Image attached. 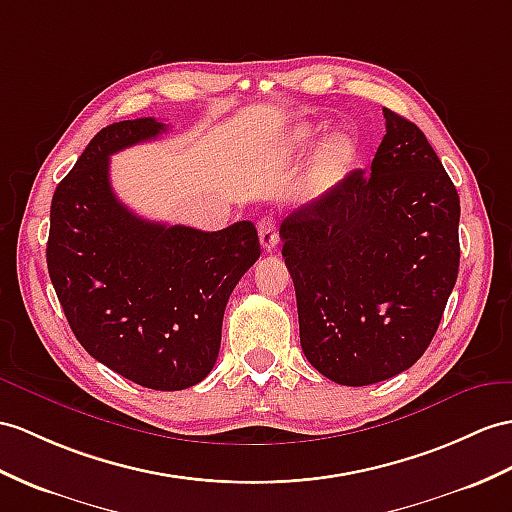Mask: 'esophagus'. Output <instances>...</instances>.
Returning <instances> with one entry per match:
<instances>
[{
  "label": "esophagus",
  "instance_id": "34e87169",
  "mask_svg": "<svg viewBox=\"0 0 512 512\" xmlns=\"http://www.w3.org/2000/svg\"><path fill=\"white\" fill-rule=\"evenodd\" d=\"M258 236H260V245H263L265 252H271V249L278 245V232H276V223H273V217H263L258 221Z\"/></svg>",
  "mask_w": 512,
  "mask_h": 512
}]
</instances>
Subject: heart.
<instances>
[{
	"mask_svg": "<svg viewBox=\"0 0 512 512\" xmlns=\"http://www.w3.org/2000/svg\"><path fill=\"white\" fill-rule=\"evenodd\" d=\"M315 132L310 128H297L293 132V141L297 145L308 143L313 139ZM356 156V149L352 141L347 139H334L326 147L321 149V154L317 156L315 165L310 167L308 178H306V191L310 197H323L328 195L332 189H336V184L343 180L347 169L352 167Z\"/></svg>",
	"mask_w": 512,
	"mask_h": 512,
	"instance_id": "heart-1",
	"label": "heart"
}]
</instances>
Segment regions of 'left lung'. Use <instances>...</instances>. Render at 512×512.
<instances>
[{"mask_svg": "<svg viewBox=\"0 0 512 512\" xmlns=\"http://www.w3.org/2000/svg\"><path fill=\"white\" fill-rule=\"evenodd\" d=\"M371 171L354 169L280 226L299 341L345 386L413 367L439 328L460 263V199L413 121L384 108Z\"/></svg>", "mask_w": 512, "mask_h": 512, "instance_id": "obj_1", "label": "left lung"}]
</instances>
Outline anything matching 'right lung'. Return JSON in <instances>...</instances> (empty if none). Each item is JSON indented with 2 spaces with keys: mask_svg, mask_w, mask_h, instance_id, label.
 <instances>
[{
  "mask_svg": "<svg viewBox=\"0 0 512 512\" xmlns=\"http://www.w3.org/2000/svg\"><path fill=\"white\" fill-rule=\"evenodd\" d=\"M165 130L143 117L93 136L54 191L47 269L86 352L147 389L182 391L215 367L226 304L260 243L252 221L202 232L119 202L110 156Z\"/></svg>",
  "mask_w": 512,
  "mask_h": 512,
  "instance_id": "add662e5",
  "label": "right lung"
}]
</instances>
